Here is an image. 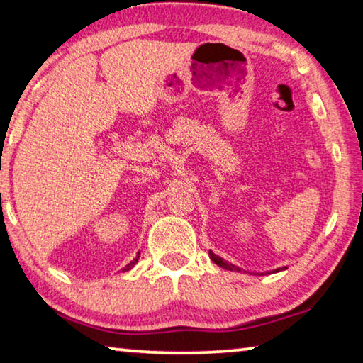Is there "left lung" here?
Wrapping results in <instances>:
<instances>
[{"label": "left lung", "instance_id": "8db88e82", "mask_svg": "<svg viewBox=\"0 0 363 363\" xmlns=\"http://www.w3.org/2000/svg\"><path fill=\"white\" fill-rule=\"evenodd\" d=\"M210 258H211L213 263L218 264V267H221V268H224V269H229V272H242V269H240L239 267H235V264L226 262V260H224V258H221L220 255L213 254L211 250H210ZM281 269H286V267H283V268H276V269H273V272H268V273H278V272H281Z\"/></svg>", "mask_w": 363, "mask_h": 363}]
</instances>
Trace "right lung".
<instances>
[{
	"label": "right lung",
	"mask_w": 363,
	"mask_h": 363,
	"mask_svg": "<svg viewBox=\"0 0 363 363\" xmlns=\"http://www.w3.org/2000/svg\"><path fill=\"white\" fill-rule=\"evenodd\" d=\"M139 254H140V252H139ZM139 254H137V257L134 258V260H132L130 263H128V264H125V267L123 268V272H129V269H132V268H134V264L137 263V262H139Z\"/></svg>",
	"instance_id": "1"
}]
</instances>
